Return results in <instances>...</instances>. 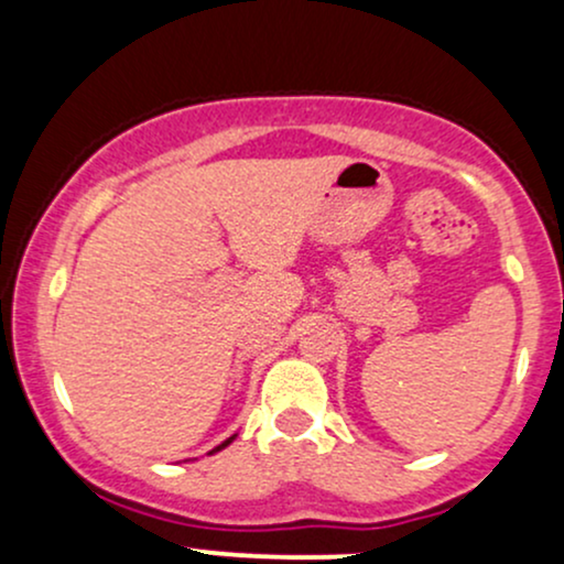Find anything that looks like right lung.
Listing matches in <instances>:
<instances>
[{
  "label": "right lung",
  "mask_w": 564,
  "mask_h": 564,
  "mask_svg": "<svg viewBox=\"0 0 564 564\" xmlns=\"http://www.w3.org/2000/svg\"><path fill=\"white\" fill-rule=\"evenodd\" d=\"M232 440H236V435H232V437H228V440H225V443H219L217 445V448L215 451H209V456H212V453H217V451H223V448H228V445L232 443Z\"/></svg>",
  "instance_id": "add662e5"
}]
</instances>
